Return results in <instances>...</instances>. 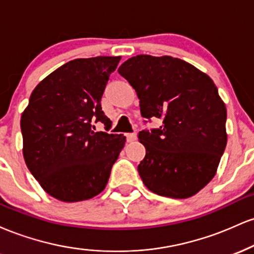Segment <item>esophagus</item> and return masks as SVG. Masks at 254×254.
Instances as JSON below:
<instances>
[{
    "instance_id": "obj_1",
    "label": "esophagus",
    "mask_w": 254,
    "mask_h": 254,
    "mask_svg": "<svg viewBox=\"0 0 254 254\" xmlns=\"http://www.w3.org/2000/svg\"><path fill=\"white\" fill-rule=\"evenodd\" d=\"M125 136H127V142H132L136 139V133L135 132H127L125 133Z\"/></svg>"
}]
</instances>
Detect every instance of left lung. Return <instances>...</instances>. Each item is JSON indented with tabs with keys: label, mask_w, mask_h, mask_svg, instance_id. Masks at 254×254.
Masks as SVG:
<instances>
[{
	"label": "left lung",
	"mask_w": 254,
	"mask_h": 254,
	"mask_svg": "<svg viewBox=\"0 0 254 254\" xmlns=\"http://www.w3.org/2000/svg\"><path fill=\"white\" fill-rule=\"evenodd\" d=\"M118 72L136 90L142 117L162 121L138 132L145 156L137 170L144 185L165 197L196 194L214 178L227 144V110L215 83L171 56L138 55Z\"/></svg>",
	"instance_id": "1"
}]
</instances>
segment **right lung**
I'll use <instances>...</instances> for the list:
<instances>
[{"mask_svg": "<svg viewBox=\"0 0 254 254\" xmlns=\"http://www.w3.org/2000/svg\"><path fill=\"white\" fill-rule=\"evenodd\" d=\"M121 57L77 58L46 76L32 92L20 127L32 176L50 196L80 202L100 193L124 148L125 136L94 131L112 122L101 97Z\"/></svg>", "mask_w": 254, "mask_h": 254, "instance_id": "add662e5", "label": "right lung"}]
</instances>
